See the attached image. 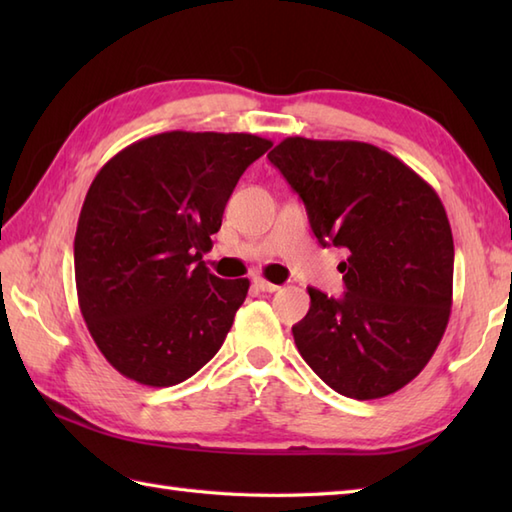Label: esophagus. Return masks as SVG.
<instances>
[{
    "mask_svg": "<svg viewBox=\"0 0 512 512\" xmlns=\"http://www.w3.org/2000/svg\"><path fill=\"white\" fill-rule=\"evenodd\" d=\"M253 284H255L257 290H262V292H277V290L281 288V286H277V284H270V281H266L264 277H255Z\"/></svg>",
    "mask_w": 512,
    "mask_h": 512,
    "instance_id": "1",
    "label": "esophagus"
}]
</instances>
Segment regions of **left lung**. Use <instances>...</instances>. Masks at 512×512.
I'll use <instances>...</instances> for the list:
<instances>
[{"label":"left lung","instance_id":"left-lung-1","mask_svg":"<svg viewBox=\"0 0 512 512\" xmlns=\"http://www.w3.org/2000/svg\"><path fill=\"white\" fill-rule=\"evenodd\" d=\"M268 160L306 204L321 246L347 248L341 299L308 288L297 350L334 391L394 394L438 350L453 303V235L427 180L358 140L290 136Z\"/></svg>","mask_w":512,"mask_h":512}]
</instances>
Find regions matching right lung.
Instances as JSON below:
<instances>
[{
    "mask_svg": "<svg viewBox=\"0 0 512 512\" xmlns=\"http://www.w3.org/2000/svg\"><path fill=\"white\" fill-rule=\"evenodd\" d=\"M270 147L255 134L165 132L96 173L76 224L74 279L85 325L118 374L171 387L220 350L250 281L215 277L202 255L239 176Z\"/></svg>",
    "mask_w": 512,
    "mask_h": 512,
    "instance_id": "1",
    "label": "right lung"
}]
</instances>
